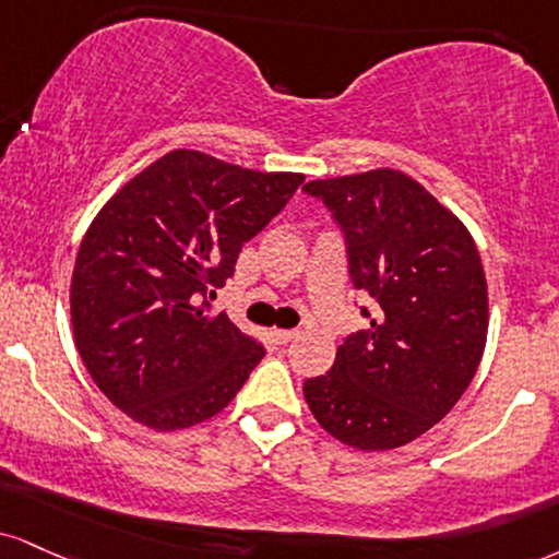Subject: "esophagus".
Listing matches in <instances>:
<instances>
[{
	"label": "esophagus",
	"instance_id": "obj_1",
	"mask_svg": "<svg viewBox=\"0 0 559 559\" xmlns=\"http://www.w3.org/2000/svg\"><path fill=\"white\" fill-rule=\"evenodd\" d=\"M299 335V331H273V338L278 341V344H288V341H294Z\"/></svg>",
	"mask_w": 559,
	"mask_h": 559
}]
</instances>
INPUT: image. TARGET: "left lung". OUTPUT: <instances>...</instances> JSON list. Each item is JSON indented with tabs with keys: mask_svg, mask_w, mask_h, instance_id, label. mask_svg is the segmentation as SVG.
<instances>
[{
	"mask_svg": "<svg viewBox=\"0 0 559 559\" xmlns=\"http://www.w3.org/2000/svg\"><path fill=\"white\" fill-rule=\"evenodd\" d=\"M305 190L333 211L354 286L374 299L369 331L348 335L331 372L305 382V401L344 445L401 448L459 403L481 361L489 301L479 250L459 215L399 169Z\"/></svg>",
	"mask_w": 559,
	"mask_h": 559,
	"instance_id": "left-lung-1",
	"label": "left lung"
}]
</instances>
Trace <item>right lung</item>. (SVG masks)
<instances>
[{
    "instance_id": "1",
    "label": "right lung",
    "mask_w": 559,
    "mask_h": 559,
    "mask_svg": "<svg viewBox=\"0 0 559 559\" xmlns=\"http://www.w3.org/2000/svg\"><path fill=\"white\" fill-rule=\"evenodd\" d=\"M301 181L179 147L124 181L87 226L70 284L75 346L100 393L138 425L207 421L265 356L205 297Z\"/></svg>"
}]
</instances>
